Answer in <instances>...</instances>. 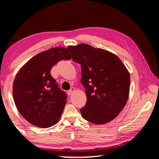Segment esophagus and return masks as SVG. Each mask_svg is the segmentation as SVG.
<instances>
[{
  "label": "esophagus",
  "instance_id": "34e87169",
  "mask_svg": "<svg viewBox=\"0 0 159 159\" xmlns=\"http://www.w3.org/2000/svg\"><path fill=\"white\" fill-rule=\"evenodd\" d=\"M74 88H71L69 90L67 91V94H68V95H71V94L74 93Z\"/></svg>",
  "mask_w": 159,
  "mask_h": 159
}]
</instances>
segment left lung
<instances>
[{
  "instance_id": "obj_1",
  "label": "left lung",
  "mask_w": 159,
  "mask_h": 159,
  "mask_svg": "<svg viewBox=\"0 0 159 159\" xmlns=\"http://www.w3.org/2000/svg\"><path fill=\"white\" fill-rule=\"evenodd\" d=\"M72 60L81 66V83L87 102L83 118L104 124L117 116L128 101L130 78L121 60L109 51L81 43L67 48Z\"/></svg>"
}]
</instances>
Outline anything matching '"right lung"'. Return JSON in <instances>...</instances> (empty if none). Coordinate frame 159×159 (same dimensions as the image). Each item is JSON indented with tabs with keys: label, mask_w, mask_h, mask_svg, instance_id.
<instances>
[{
	"label": "right lung",
	"mask_w": 159,
	"mask_h": 159,
	"mask_svg": "<svg viewBox=\"0 0 159 159\" xmlns=\"http://www.w3.org/2000/svg\"><path fill=\"white\" fill-rule=\"evenodd\" d=\"M71 58L66 48H51L35 55L16 75L12 91L15 103L31 124L45 128L60 120L67 95L59 88L50 70L59 61Z\"/></svg>",
	"instance_id": "obj_1"
}]
</instances>
